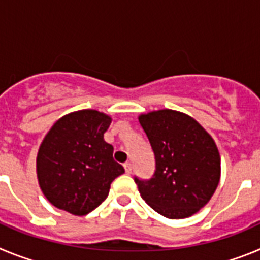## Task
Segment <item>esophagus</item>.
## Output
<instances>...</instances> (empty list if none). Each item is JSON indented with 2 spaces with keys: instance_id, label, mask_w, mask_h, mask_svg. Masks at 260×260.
I'll list each match as a JSON object with an SVG mask.
<instances>
[{
  "instance_id": "obj_1",
  "label": "esophagus",
  "mask_w": 260,
  "mask_h": 260,
  "mask_svg": "<svg viewBox=\"0 0 260 260\" xmlns=\"http://www.w3.org/2000/svg\"><path fill=\"white\" fill-rule=\"evenodd\" d=\"M123 168H125L126 173L127 174L132 173V164H130V162H125V164H123Z\"/></svg>"
}]
</instances>
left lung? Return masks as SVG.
<instances>
[{
    "instance_id": "8db88e82",
    "label": "left lung",
    "mask_w": 260,
    "mask_h": 260,
    "mask_svg": "<svg viewBox=\"0 0 260 260\" xmlns=\"http://www.w3.org/2000/svg\"><path fill=\"white\" fill-rule=\"evenodd\" d=\"M156 169L134 181L146 203L168 219H185L210 202L220 181V153L212 137L192 117L172 109L139 116Z\"/></svg>"
}]
</instances>
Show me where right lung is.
I'll use <instances>...</instances> for the list:
<instances>
[{
  "label": "right lung",
  "mask_w": 260,
  "mask_h": 260,
  "mask_svg": "<svg viewBox=\"0 0 260 260\" xmlns=\"http://www.w3.org/2000/svg\"><path fill=\"white\" fill-rule=\"evenodd\" d=\"M112 118L93 109L61 117L41 142L36 172L45 198L59 210L83 216L99 207L110 183L125 173L104 141Z\"/></svg>",
  "instance_id": "1"
}]
</instances>
